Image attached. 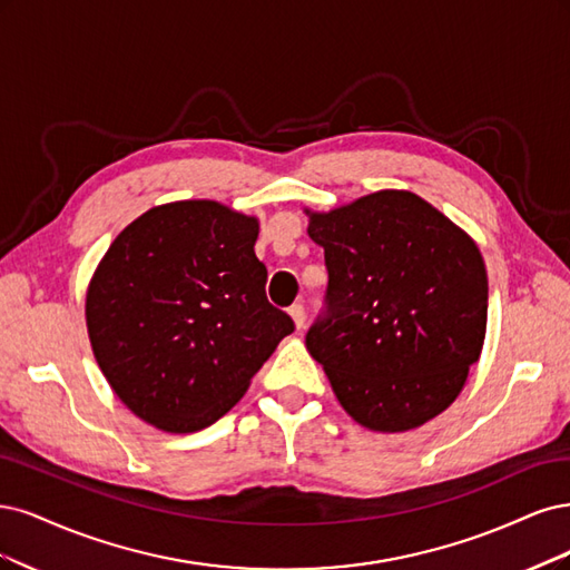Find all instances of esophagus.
Returning a JSON list of instances; mask_svg holds the SVG:
<instances>
[{"label": "esophagus", "mask_w": 570, "mask_h": 570, "mask_svg": "<svg viewBox=\"0 0 570 570\" xmlns=\"http://www.w3.org/2000/svg\"><path fill=\"white\" fill-rule=\"evenodd\" d=\"M288 315L293 317V322H296L298 328L305 326V307H303L301 303H293V305L288 307Z\"/></svg>", "instance_id": "1"}]
</instances>
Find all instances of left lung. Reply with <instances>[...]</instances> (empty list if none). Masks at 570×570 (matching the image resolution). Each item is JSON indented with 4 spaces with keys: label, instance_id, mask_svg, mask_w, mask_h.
<instances>
[{
    "label": "left lung",
    "instance_id": "left-lung-1",
    "mask_svg": "<svg viewBox=\"0 0 570 570\" xmlns=\"http://www.w3.org/2000/svg\"><path fill=\"white\" fill-rule=\"evenodd\" d=\"M324 307L305 345L357 424L400 433L445 412L479 362L488 322L481 250L424 198L385 189L312 213Z\"/></svg>",
    "mask_w": 570,
    "mask_h": 570
}]
</instances>
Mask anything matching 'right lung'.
Instances as JSON below:
<instances>
[{
	"instance_id": "add662e5",
	"label": "right lung",
	"mask_w": 570,
	"mask_h": 570,
	"mask_svg": "<svg viewBox=\"0 0 570 570\" xmlns=\"http://www.w3.org/2000/svg\"><path fill=\"white\" fill-rule=\"evenodd\" d=\"M258 219L215 200L146 210L87 291L91 351L146 424L194 433L227 414L296 324L267 301Z\"/></svg>"
}]
</instances>
